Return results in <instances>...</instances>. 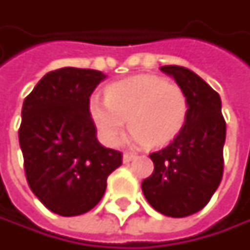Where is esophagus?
<instances>
[{
    "label": "esophagus",
    "instance_id": "esophagus-1",
    "mask_svg": "<svg viewBox=\"0 0 250 250\" xmlns=\"http://www.w3.org/2000/svg\"><path fill=\"white\" fill-rule=\"evenodd\" d=\"M135 159H136V156L132 154V153H124V156H122V161H124L125 164H128V163H130L132 160Z\"/></svg>",
    "mask_w": 250,
    "mask_h": 250
}]
</instances>
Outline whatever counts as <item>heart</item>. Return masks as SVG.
Segmentation results:
<instances>
[{
	"label": "heart",
	"instance_id": "b5f03b06",
	"mask_svg": "<svg viewBox=\"0 0 250 250\" xmlns=\"http://www.w3.org/2000/svg\"><path fill=\"white\" fill-rule=\"evenodd\" d=\"M188 97L175 83L142 75L112 83L105 100L94 96L89 103L90 117L101 140L117 145L129 120V142L159 147L169 143L185 126Z\"/></svg>",
	"mask_w": 250,
	"mask_h": 250
}]
</instances>
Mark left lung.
Wrapping results in <instances>:
<instances>
[{"mask_svg":"<svg viewBox=\"0 0 250 250\" xmlns=\"http://www.w3.org/2000/svg\"><path fill=\"white\" fill-rule=\"evenodd\" d=\"M160 69L185 91L189 108L177 138L150 154L154 171L142 182V190L154 210L181 218L206 206L221 182L226 121L218 93L200 76L177 65Z\"/></svg>","mask_w":250,"mask_h":250,"instance_id":"8db88e82","label":"left lung"}]
</instances>
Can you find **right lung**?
<instances>
[{"label": "right lung", "instance_id": "1", "mask_svg": "<svg viewBox=\"0 0 250 250\" xmlns=\"http://www.w3.org/2000/svg\"><path fill=\"white\" fill-rule=\"evenodd\" d=\"M100 71L66 66L48 72L24 99L19 143L27 184L48 210L63 217L87 213L101 200L120 151L96 138L89 103Z\"/></svg>", "mask_w": 250, "mask_h": 250}]
</instances>
